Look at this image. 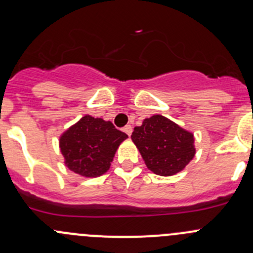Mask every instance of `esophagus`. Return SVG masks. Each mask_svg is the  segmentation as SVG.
Instances as JSON below:
<instances>
[{
  "instance_id": "esophagus-1",
  "label": "esophagus",
  "mask_w": 253,
  "mask_h": 253,
  "mask_svg": "<svg viewBox=\"0 0 253 253\" xmlns=\"http://www.w3.org/2000/svg\"><path fill=\"white\" fill-rule=\"evenodd\" d=\"M124 132H125V133L128 134V136H131V134H132V127L129 126V125H127V126L124 127Z\"/></svg>"
}]
</instances>
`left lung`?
<instances>
[{
  "label": "left lung",
  "instance_id": "obj_1",
  "mask_svg": "<svg viewBox=\"0 0 253 253\" xmlns=\"http://www.w3.org/2000/svg\"><path fill=\"white\" fill-rule=\"evenodd\" d=\"M131 138L148 169L160 176L182 171L196 154L193 133L162 115L143 120Z\"/></svg>",
  "mask_w": 253,
  "mask_h": 253
}]
</instances>
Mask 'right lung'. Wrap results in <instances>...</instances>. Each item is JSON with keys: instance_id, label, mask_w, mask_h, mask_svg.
Instances as JSON below:
<instances>
[{"instance_id": "add662e5", "label": "right lung", "mask_w": 253, "mask_h": 253, "mask_svg": "<svg viewBox=\"0 0 253 253\" xmlns=\"http://www.w3.org/2000/svg\"><path fill=\"white\" fill-rule=\"evenodd\" d=\"M126 138L112 122L85 115L61 134L60 150L71 171L98 177L110 169L117 148Z\"/></svg>"}]
</instances>
